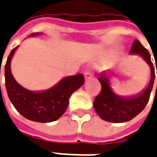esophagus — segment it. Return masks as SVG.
I'll use <instances>...</instances> for the list:
<instances>
[{
	"mask_svg": "<svg viewBox=\"0 0 157 157\" xmlns=\"http://www.w3.org/2000/svg\"><path fill=\"white\" fill-rule=\"evenodd\" d=\"M84 77H85V80H89L93 77V72L90 68H88L85 70L84 72Z\"/></svg>",
	"mask_w": 157,
	"mask_h": 157,
	"instance_id": "1",
	"label": "esophagus"
}]
</instances>
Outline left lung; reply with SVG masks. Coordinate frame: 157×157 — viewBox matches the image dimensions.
Segmentation results:
<instances>
[{
    "instance_id": "left-lung-1",
    "label": "left lung",
    "mask_w": 157,
    "mask_h": 157,
    "mask_svg": "<svg viewBox=\"0 0 157 157\" xmlns=\"http://www.w3.org/2000/svg\"><path fill=\"white\" fill-rule=\"evenodd\" d=\"M129 54L138 55L147 62L150 68L149 82L146 88L136 95L122 96L113 91L107 72L104 71L101 73L98 81L101 85V90L94 101V108L97 115L107 122L120 123L130 121L144 109L149 101L155 81V68L150 59V55L138 40L134 41Z\"/></svg>"
}]
</instances>
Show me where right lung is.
<instances>
[{
  "label": "right lung",
  "mask_w": 157,
  "mask_h": 157,
  "mask_svg": "<svg viewBox=\"0 0 157 157\" xmlns=\"http://www.w3.org/2000/svg\"><path fill=\"white\" fill-rule=\"evenodd\" d=\"M40 35L41 33H33L29 37ZM17 48L18 46L11 51L5 65V84L9 100L16 110L30 121H56L67 109L70 95L83 85V75L77 74L63 77L55 86L46 90H29L15 81L11 72V61Z\"/></svg>",
  "instance_id": "add662e5"
}]
</instances>
